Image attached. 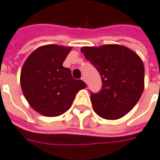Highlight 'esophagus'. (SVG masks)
I'll list each match as a JSON object with an SVG mask.
<instances>
[{
    "mask_svg": "<svg viewBox=\"0 0 160 160\" xmlns=\"http://www.w3.org/2000/svg\"><path fill=\"white\" fill-rule=\"evenodd\" d=\"M81 80H84V81H85V82H86V79H85V77H82V78H81Z\"/></svg>",
    "mask_w": 160,
    "mask_h": 160,
    "instance_id": "esophagus-1",
    "label": "esophagus"
}]
</instances>
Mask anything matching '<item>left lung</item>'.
Segmentation results:
<instances>
[{"instance_id":"8db88e82","label":"left lung","mask_w":160,"mask_h":160,"mask_svg":"<svg viewBox=\"0 0 160 160\" xmlns=\"http://www.w3.org/2000/svg\"><path fill=\"white\" fill-rule=\"evenodd\" d=\"M81 52L98 71L102 88L90 93L95 112L106 119L125 116L139 101L144 88V66L128 48L109 44L83 47Z\"/></svg>"}]
</instances>
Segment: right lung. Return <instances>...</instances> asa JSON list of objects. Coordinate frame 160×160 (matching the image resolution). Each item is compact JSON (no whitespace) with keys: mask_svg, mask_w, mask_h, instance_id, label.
<instances>
[{"mask_svg":"<svg viewBox=\"0 0 160 160\" xmlns=\"http://www.w3.org/2000/svg\"><path fill=\"white\" fill-rule=\"evenodd\" d=\"M72 48L46 45L31 54L23 65L20 83L24 96L36 112L55 117L69 110L76 94L86 88L75 80L63 61Z\"/></svg>","mask_w":160,"mask_h":160,"instance_id":"obj_1","label":"right lung"}]
</instances>
